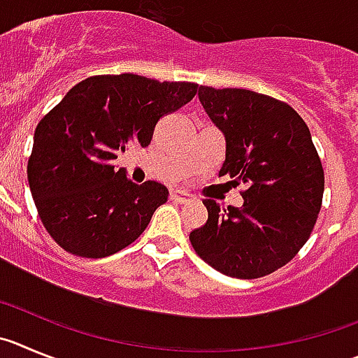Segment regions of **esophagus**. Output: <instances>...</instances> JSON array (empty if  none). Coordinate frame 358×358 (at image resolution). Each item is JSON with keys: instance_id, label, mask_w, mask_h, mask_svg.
<instances>
[{"instance_id": "esophagus-1", "label": "esophagus", "mask_w": 358, "mask_h": 358, "mask_svg": "<svg viewBox=\"0 0 358 358\" xmlns=\"http://www.w3.org/2000/svg\"><path fill=\"white\" fill-rule=\"evenodd\" d=\"M171 199L173 201H176V203H189L192 199V196L189 194V192H185V191H173L171 192Z\"/></svg>"}]
</instances>
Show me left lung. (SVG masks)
<instances>
[{"label": "left lung", "mask_w": 358, "mask_h": 358, "mask_svg": "<svg viewBox=\"0 0 358 358\" xmlns=\"http://www.w3.org/2000/svg\"><path fill=\"white\" fill-rule=\"evenodd\" d=\"M198 98L223 131L219 175L244 183L243 207L205 199L207 223L191 231L194 251L231 278H260L307 243L320 214L324 173L310 131L287 103L248 89L199 87Z\"/></svg>", "instance_id": "obj_1"}]
</instances>
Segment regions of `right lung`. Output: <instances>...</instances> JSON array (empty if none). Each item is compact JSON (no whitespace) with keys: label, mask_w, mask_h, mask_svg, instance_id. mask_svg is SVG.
Segmentation results:
<instances>
[{"label":"right lung","mask_w":358,"mask_h":358,"mask_svg":"<svg viewBox=\"0 0 358 358\" xmlns=\"http://www.w3.org/2000/svg\"><path fill=\"white\" fill-rule=\"evenodd\" d=\"M198 85L146 76L99 75L76 83L35 128L28 183L41 221L59 246L103 259L134 243L169 191L137 185L114 160L146 148L162 115L191 101Z\"/></svg>","instance_id":"obj_1"}]
</instances>
